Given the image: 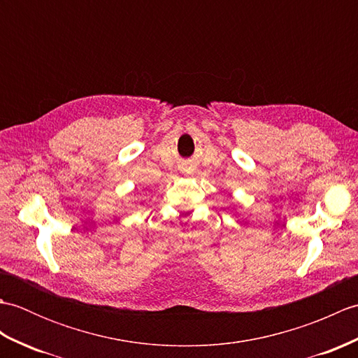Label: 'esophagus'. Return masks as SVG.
I'll list each match as a JSON object with an SVG mask.
<instances>
[{"label": "esophagus", "instance_id": "esophagus-1", "mask_svg": "<svg viewBox=\"0 0 358 358\" xmlns=\"http://www.w3.org/2000/svg\"><path fill=\"white\" fill-rule=\"evenodd\" d=\"M192 171H194V169H192V167H191V166H187V167H185V172H186V173H192Z\"/></svg>", "mask_w": 358, "mask_h": 358}]
</instances>
